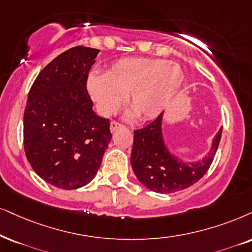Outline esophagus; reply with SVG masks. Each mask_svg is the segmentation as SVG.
Returning a JSON list of instances; mask_svg holds the SVG:
<instances>
[{
    "instance_id": "34e87169",
    "label": "esophagus",
    "mask_w": 252,
    "mask_h": 252,
    "mask_svg": "<svg viewBox=\"0 0 252 252\" xmlns=\"http://www.w3.org/2000/svg\"><path fill=\"white\" fill-rule=\"evenodd\" d=\"M120 126H123V124H121L120 122H117V121H113V122L110 123V130H111V131H114V130H116L117 128H120Z\"/></svg>"
}]
</instances>
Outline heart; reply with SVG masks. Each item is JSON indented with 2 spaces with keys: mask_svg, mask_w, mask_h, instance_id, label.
Masks as SVG:
<instances>
[{
  "mask_svg": "<svg viewBox=\"0 0 252 252\" xmlns=\"http://www.w3.org/2000/svg\"><path fill=\"white\" fill-rule=\"evenodd\" d=\"M177 63L148 58L121 59L106 75L91 74L88 91L104 116L115 114L126 101L141 120L158 116L170 103L184 81Z\"/></svg>",
  "mask_w": 252,
  "mask_h": 252,
  "instance_id": "1",
  "label": "heart"
}]
</instances>
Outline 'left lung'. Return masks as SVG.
<instances>
[{
	"label": "left lung",
	"instance_id": "1",
	"mask_svg": "<svg viewBox=\"0 0 252 252\" xmlns=\"http://www.w3.org/2000/svg\"><path fill=\"white\" fill-rule=\"evenodd\" d=\"M161 114L144 128L133 130L131 166L146 189L157 193H174L186 189L205 176L214 160L221 141L222 128L213 141L205 159L186 164L173 157L161 136Z\"/></svg>",
	"mask_w": 252,
	"mask_h": 252
}]
</instances>
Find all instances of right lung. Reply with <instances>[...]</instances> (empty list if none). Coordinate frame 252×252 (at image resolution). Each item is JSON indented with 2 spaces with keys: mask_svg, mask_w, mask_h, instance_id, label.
<instances>
[{
  "mask_svg": "<svg viewBox=\"0 0 252 252\" xmlns=\"http://www.w3.org/2000/svg\"><path fill=\"white\" fill-rule=\"evenodd\" d=\"M100 50L72 47L44 67L24 110V151L33 171L57 189H76L95 177L111 139L87 91Z\"/></svg>",
  "mask_w": 252,
  "mask_h": 252,
  "instance_id": "1",
  "label": "right lung"
}]
</instances>
